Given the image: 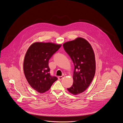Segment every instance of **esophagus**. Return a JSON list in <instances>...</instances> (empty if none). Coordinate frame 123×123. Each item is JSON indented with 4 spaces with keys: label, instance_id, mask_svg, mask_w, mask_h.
<instances>
[{
    "label": "esophagus",
    "instance_id": "obj_1",
    "mask_svg": "<svg viewBox=\"0 0 123 123\" xmlns=\"http://www.w3.org/2000/svg\"><path fill=\"white\" fill-rule=\"evenodd\" d=\"M64 77H65V75H62V76H59V77H58V79H59V80H61V79H62V78H64Z\"/></svg>",
    "mask_w": 123,
    "mask_h": 123
}]
</instances>
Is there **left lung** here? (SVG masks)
<instances>
[{"instance_id": "1", "label": "left lung", "mask_w": 123, "mask_h": 123, "mask_svg": "<svg viewBox=\"0 0 123 123\" xmlns=\"http://www.w3.org/2000/svg\"><path fill=\"white\" fill-rule=\"evenodd\" d=\"M63 46L74 65L73 84L67 90L77 95L84 92L94 78L96 68L94 51L88 41L81 37L67 42Z\"/></svg>"}]
</instances>
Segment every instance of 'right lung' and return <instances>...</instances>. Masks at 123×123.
I'll return each instance as SVG.
<instances>
[{
    "instance_id": "1",
    "label": "right lung",
    "mask_w": 123,
    "mask_h": 123,
    "mask_svg": "<svg viewBox=\"0 0 123 123\" xmlns=\"http://www.w3.org/2000/svg\"><path fill=\"white\" fill-rule=\"evenodd\" d=\"M61 46L52 43L36 42L27 51L23 63L24 74L31 87L38 92L48 91L57 80L50 74L49 61Z\"/></svg>"
}]
</instances>
